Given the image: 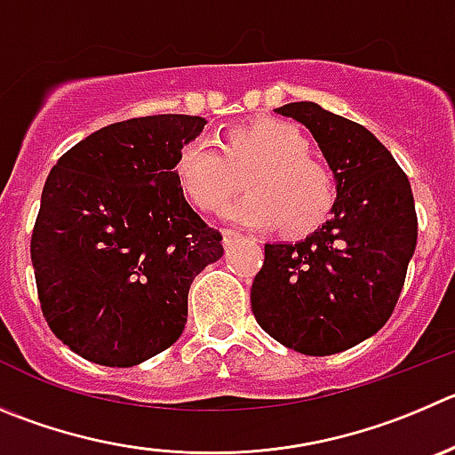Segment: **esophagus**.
I'll use <instances>...</instances> for the list:
<instances>
[{"mask_svg": "<svg viewBox=\"0 0 455 455\" xmlns=\"http://www.w3.org/2000/svg\"><path fill=\"white\" fill-rule=\"evenodd\" d=\"M220 235H223V243L225 245L230 243V241L239 239V232H235V230H220Z\"/></svg>", "mask_w": 455, "mask_h": 455, "instance_id": "1", "label": "esophagus"}]
</instances>
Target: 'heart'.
I'll use <instances>...</instances> for the list:
<instances>
[{
    "label": "heart",
    "mask_w": 455,
    "mask_h": 455,
    "mask_svg": "<svg viewBox=\"0 0 455 455\" xmlns=\"http://www.w3.org/2000/svg\"><path fill=\"white\" fill-rule=\"evenodd\" d=\"M174 176L185 196L203 212H219L243 188L252 194L228 207V219L248 228H272L290 236L315 230L332 210L335 176L310 156L297 124L254 118L228 129L219 147L203 138L176 154Z\"/></svg>",
    "instance_id": "b5f03b06"
}]
</instances>
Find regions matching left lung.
<instances>
[{"label":"left lung","instance_id":"left-lung-1","mask_svg":"<svg viewBox=\"0 0 455 455\" xmlns=\"http://www.w3.org/2000/svg\"><path fill=\"white\" fill-rule=\"evenodd\" d=\"M306 124L335 174L332 216L299 243H266L252 313L279 344L332 355L391 317L418 243L409 179L366 127L315 102L275 109Z\"/></svg>","mask_w":455,"mask_h":455}]
</instances>
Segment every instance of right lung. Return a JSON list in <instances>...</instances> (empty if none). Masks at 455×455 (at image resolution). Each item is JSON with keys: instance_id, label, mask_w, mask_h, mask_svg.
Wrapping results in <instances>:
<instances>
[{"instance_id": "right-lung-1", "label": "right lung", "mask_w": 455, "mask_h": 455, "mask_svg": "<svg viewBox=\"0 0 455 455\" xmlns=\"http://www.w3.org/2000/svg\"><path fill=\"white\" fill-rule=\"evenodd\" d=\"M198 116L163 114L98 129L55 163L30 261L46 323L102 366H136L188 322L194 276L223 257V236L185 201L176 154Z\"/></svg>"}]
</instances>
